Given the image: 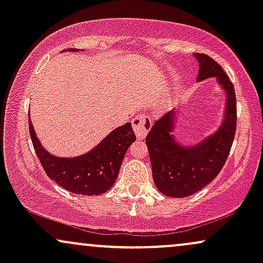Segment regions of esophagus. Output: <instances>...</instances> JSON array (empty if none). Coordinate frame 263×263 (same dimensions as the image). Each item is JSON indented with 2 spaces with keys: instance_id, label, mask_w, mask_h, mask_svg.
Here are the masks:
<instances>
[{
  "instance_id": "1",
  "label": "esophagus",
  "mask_w": 263,
  "mask_h": 263,
  "mask_svg": "<svg viewBox=\"0 0 263 263\" xmlns=\"http://www.w3.org/2000/svg\"><path fill=\"white\" fill-rule=\"evenodd\" d=\"M132 126H134V129L138 140H143L144 136L148 134L151 126H152V121H151L148 116L140 114L136 117H134V120H132Z\"/></svg>"
}]
</instances>
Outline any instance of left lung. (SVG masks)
<instances>
[{
	"label": "left lung",
	"mask_w": 263,
	"mask_h": 263,
	"mask_svg": "<svg viewBox=\"0 0 263 263\" xmlns=\"http://www.w3.org/2000/svg\"><path fill=\"white\" fill-rule=\"evenodd\" d=\"M198 83L214 78L224 91V112L220 125L200 141L184 144L177 132L179 106L155 122L146 137L152 176L157 189L171 198L194 194L215 179L224 167L236 131V99L228 75L214 59L195 53Z\"/></svg>",
	"instance_id": "left-lung-1"
}]
</instances>
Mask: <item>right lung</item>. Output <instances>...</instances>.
<instances>
[{
	"mask_svg": "<svg viewBox=\"0 0 263 263\" xmlns=\"http://www.w3.org/2000/svg\"><path fill=\"white\" fill-rule=\"evenodd\" d=\"M65 52H80L69 48ZM29 134L42 167L47 176L69 192L99 195L112 188L128 147L136 141L131 122L111 131L100 143L77 157L54 156L44 148L29 116Z\"/></svg>",
	"mask_w": 263,
	"mask_h": 263,
	"instance_id": "obj_1",
	"label": "right lung"
}]
</instances>
